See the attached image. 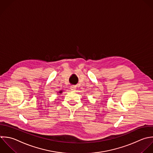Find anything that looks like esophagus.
<instances>
[{"instance_id":"obj_1","label":"esophagus","mask_w":153,"mask_h":153,"mask_svg":"<svg viewBox=\"0 0 153 153\" xmlns=\"http://www.w3.org/2000/svg\"><path fill=\"white\" fill-rule=\"evenodd\" d=\"M70 89H71V91L74 92V91L76 90V87L74 86H71L70 87Z\"/></svg>"}]
</instances>
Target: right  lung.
I'll return each instance as SVG.
<instances>
[{
	"instance_id": "add662e5",
	"label": "right lung",
	"mask_w": 153,
	"mask_h": 153,
	"mask_svg": "<svg viewBox=\"0 0 153 153\" xmlns=\"http://www.w3.org/2000/svg\"><path fill=\"white\" fill-rule=\"evenodd\" d=\"M62 92H63V90H60L59 92H57V95H59V94H62Z\"/></svg>"
}]
</instances>
